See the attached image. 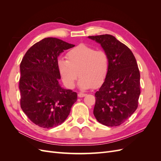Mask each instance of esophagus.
Segmentation results:
<instances>
[{
    "instance_id": "obj_1",
    "label": "esophagus",
    "mask_w": 161,
    "mask_h": 161,
    "mask_svg": "<svg viewBox=\"0 0 161 161\" xmlns=\"http://www.w3.org/2000/svg\"><path fill=\"white\" fill-rule=\"evenodd\" d=\"M86 95V94H85V93H82V92H79V94H78V97H80V98H81V97H85Z\"/></svg>"
}]
</instances>
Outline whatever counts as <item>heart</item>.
Wrapping results in <instances>:
<instances>
[{
	"instance_id": "1",
	"label": "heart",
	"mask_w": 161,
	"mask_h": 161,
	"mask_svg": "<svg viewBox=\"0 0 161 161\" xmlns=\"http://www.w3.org/2000/svg\"><path fill=\"white\" fill-rule=\"evenodd\" d=\"M67 60L60 58L58 60V69L64 85L73 88L78 76L79 88L87 90L103 84L108 75L109 60L103 50L81 43L67 53Z\"/></svg>"
}]
</instances>
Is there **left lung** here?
Wrapping results in <instances>:
<instances>
[{
	"mask_svg": "<svg viewBox=\"0 0 161 161\" xmlns=\"http://www.w3.org/2000/svg\"><path fill=\"white\" fill-rule=\"evenodd\" d=\"M88 38L99 43L109 60L108 75L95 94L93 114L103 125L118 126L138 108L140 75L137 62L129 48L113 36Z\"/></svg>",
	"mask_w": 161,
	"mask_h": 161,
	"instance_id": "left-lung-1",
	"label": "left lung"
}]
</instances>
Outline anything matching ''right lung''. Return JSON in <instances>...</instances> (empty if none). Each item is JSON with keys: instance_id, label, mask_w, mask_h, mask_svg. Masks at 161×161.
<instances>
[{"instance_id": "1", "label": "right lung", "mask_w": 161, "mask_h": 161, "mask_svg": "<svg viewBox=\"0 0 161 161\" xmlns=\"http://www.w3.org/2000/svg\"><path fill=\"white\" fill-rule=\"evenodd\" d=\"M75 45L46 37L27 50L20 64L21 108L32 122L43 128L62 124L77 100V93L62 88L58 58Z\"/></svg>"}]
</instances>
